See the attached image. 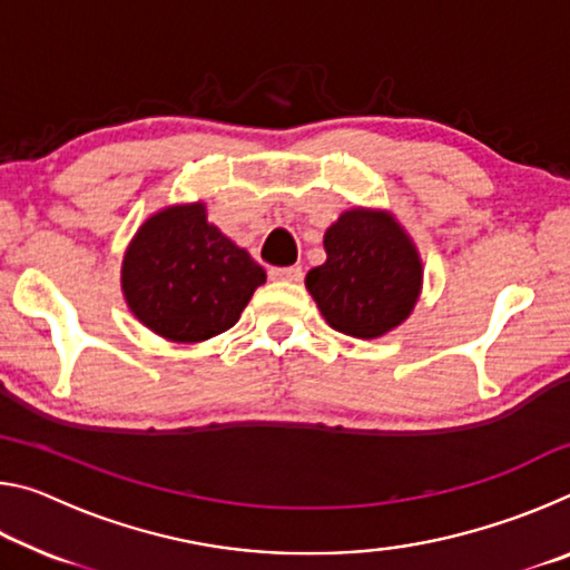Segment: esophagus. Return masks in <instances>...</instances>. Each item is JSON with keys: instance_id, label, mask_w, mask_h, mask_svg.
Instances as JSON below:
<instances>
[{"instance_id": "obj_1", "label": "esophagus", "mask_w": 570, "mask_h": 570, "mask_svg": "<svg viewBox=\"0 0 570 570\" xmlns=\"http://www.w3.org/2000/svg\"><path fill=\"white\" fill-rule=\"evenodd\" d=\"M268 276L274 278V282H288V284H296L302 282V266H276L268 272Z\"/></svg>"}]
</instances>
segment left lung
<instances>
[{
    "instance_id": "obj_1",
    "label": "left lung",
    "mask_w": 570,
    "mask_h": 570,
    "mask_svg": "<svg viewBox=\"0 0 570 570\" xmlns=\"http://www.w3.org/2000/svg\"><path fill=\"white\" fill-rule=\"evenodd\" d=\"M324 248L326 262L306 274V288L332 330L374 340L407 320L422 266L392 216L346 210L324 234Z\"/></svg>"
}]
</instances>
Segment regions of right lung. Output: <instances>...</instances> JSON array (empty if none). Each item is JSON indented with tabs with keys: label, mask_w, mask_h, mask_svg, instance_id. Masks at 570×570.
Returning a JSON list of instances; mask_svg holds the SVG:
<instances>
[{
	"label": "right lung",
	"mask_w": 570,
	"mask_h": 570,
	"mask_svg": "<svg viewBox=\"0 0 570 570\" xmlns=\"http://www.w3.org/2000/svg\"><path fill=\"white\" fill-rule=\"evenodd\" d=\"M264 268L206 220L200 204L153 216L122 262L132 314L170 342H204L238 322Z\"/></svg>",
	"instance_id": "add662e5"
}]
</instances>
